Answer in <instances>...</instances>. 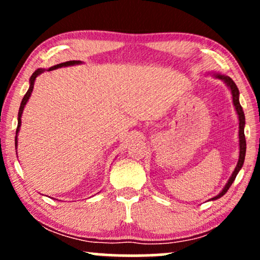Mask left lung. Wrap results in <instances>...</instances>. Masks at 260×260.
Wrapping results in <instances>:
<instances>
[{
  "mask_svg": "<svg viewBox=\"0 0 260 260\" xmlns=\"http://www.w3.org/2000/svg\"><path fill=\"white\" fill-rule=\"evenodd\" d=\"M215 77L219 78V79H221V80L225 81V83L227 84V86L231 88V92H232L233 104H234V106H236L238 117H239V147H240V151H239V161H238V165L236 167V169H234L232 176L230 177L229 182H227L226 186L223 187V189L221 190V193H219L218 195H216V197L212 198L211 200H216V199L221 198L222 195H225L227 193V190L230 189L231 184L234 182V180H236V176L238 175V173H239V170L241 169V167H243V165H244L245 152H246V140H245V134H244L245 115H244L243 108H241V105H240V103H239V90H238L236 83H234V81L231 79L230 77L221 76V74H215Z\"/></svg>",
  "mask_w": 260,
  "mask_h": 260,
  "instance_id": "1",
  "label": "left lung"
}]
</instances>
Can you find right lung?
<instances>
[{"mask_svg": "<svg viewBox=\"0 0 260 260\" xmlns=\"http://www.w3.org/2000/svg\"><path fill=\"white\" fill-rule=\"evenodd\" d=\"M81 61H79V60H72V61H66V62H61V63H59V65H55V66H53V67H51V69H49L48 71H53V70H55V69H59V67H62V66H71V65H77V63H80ZM45 70H42V69H39V70H37L35 71V72L31 74V77H30V79H29V81H30V85H29V88H28V91H27V93L24 94V97H23V99H22V102H21V105H20V109H19V120H17V129H16V136H15V144H17V133H19V127L21 126V116H22V112H23V109H24V105L27 104V102H28V99H29V97H30V94H31V91H33V87H34V83H35V79H37V77L39 76V74H41L42 72H44Z\"/></svg>", "mask_w": 260, "mask_h": 260, "instance_id": "1", "label": "right lung"}]
</instances>
